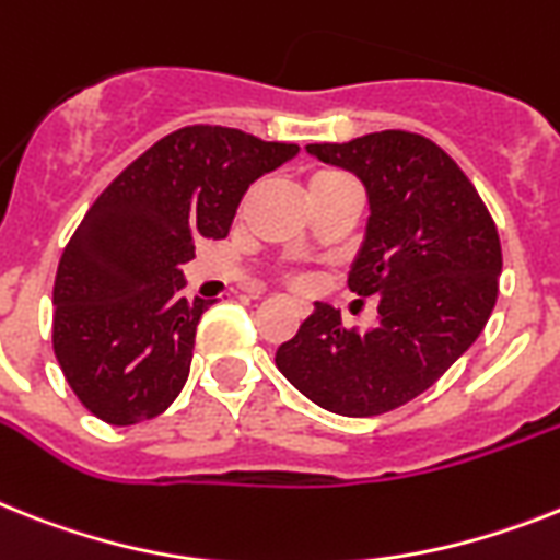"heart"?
Returning a JSON list of instances; mask_svg holds the SVG:
<instances>
[{
    "label": "heart",
    "mask_w": 560,
    "mask_h": 560,
    "mask_svg": "<svg viewBox=\"0 0 560 560\" xmlns=\"http://www.w3.org/2000/svg\"><path fill=\"white\" fill-rule=\"evenodd\" d=\"M346 186H354V179L349 177V174H343V171H317V174H312V179H308V200H317V197H323V194H331L337 191V188H346ZM285 283L294 285V289H306L308 285V271H298V269H289L285 271Z\"/></svg>",
    "instance_id": "b5f03b06"
}]
</instances>
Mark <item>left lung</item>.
Returning a JSON list of instances; mask_svg holds the SVG:
<instances>
[{
  "label": "left lung",
  "mask_w": 560,
  "mask_h": 560,
  "mask_svg": "<svg viewBox=\"0 0 560 560\" xmlns=\"http://www.w3.org/2000/svg\"><path fill=\"white\" fill-rule=\"evenodd\" d=\"M308 154L366 186L372 217L349 289L360 303L377 298V323L346 329L317 303L275 360L323 409L374 418L427 392L478 340L498 300L501 237L469 177L420 133L317 142Z\"/></svg>",
  "instance_id": "8db88e82"
}]
</instances>
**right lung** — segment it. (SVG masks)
Returning <instances> with one entry per match:
<instances>
[{
    "mask_svg": "<svg viewBox=\"0 0 560 560\" xmlns=\"http://www.w3.org/2000/svg\"><path fill=\"white\" fill-rule=\"evenodd\" d=\"M298 151L237 128L188 125L96 197L54 280V354L88 412L131 427L174 404L211 306L186 300L183 262L202 240H223L254 179Z\"/></svg>",
    "mask_w": 560,
    "mask_h": 560,
    "instance_id": "right-lung-1",
    "label": "right lung"
}]
</instances>
